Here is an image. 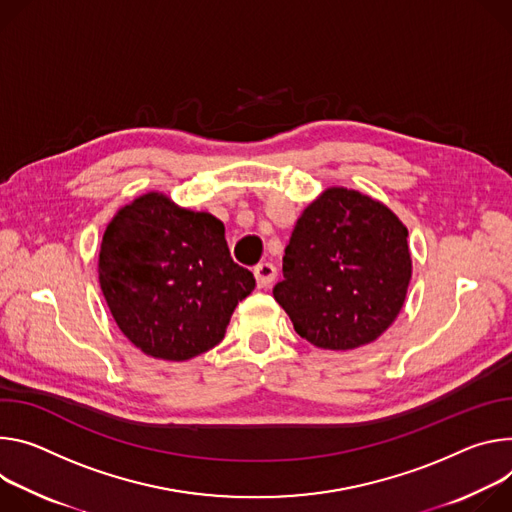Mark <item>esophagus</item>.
<instances>
[{
    "instance_id": "esophagus-1",
    "label": "esophagus",
    "mask_w": 512,
    "mask_h": 512,
    "mask_svg": "<svg viewBox=\"0 0 512 512\" xmlns=\"http://www.w3.org/2000/svg\"><path fill=\"white\" fill-rule=\"evenodd\" d=\"M254 276L258 280V287H268L270 282L276 278V268L270 262H260L254 266Z\"/></svg>"
}]
</instances>
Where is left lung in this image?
<instances>
[{"instance_id":"1","label":"left lung","mask_w":512,"mask_h":512,"mask_svg":"<svg viewBox=\"0 0 512 512\" xmlns=\"http://www.w3.org/2000/svg\"><path fill=\"white\" fill-rule=\"evenodd\" d=\"M409 232L382 201L329 187L311 201L282 258L272 295L321 350L368 346L399 317L413 274Z\"/></svg>"}]
</instances>
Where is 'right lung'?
<instances>
[{
  "label": "right lung",
  "mask_w": 512,
  "mask_h": 512,
  "mask_svg": "<svg viewBox=\"0 0 512 512\" xmlns=\"http://www.w3.org/2000/svg\"><path fill=\"white\" fill-rule=\"evenodd\" d=\"M99 287L120 331L150 358L185 362L215 348L254 287L223 223L150 191L107 223Z\"/></svg>",
  "instance_id": "right-lung-1"
}]
</instances>
